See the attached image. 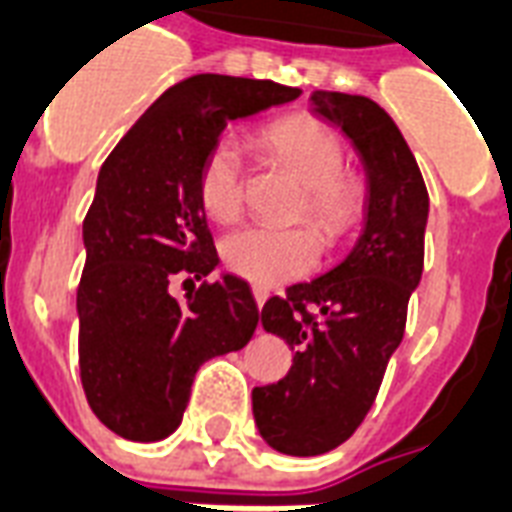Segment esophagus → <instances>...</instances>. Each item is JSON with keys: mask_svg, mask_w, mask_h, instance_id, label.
Masks as SVG:
<instances>
[{"mask_svg": "<svg viewBox=\"0 0 512 512\" xmlns=\"http://www.w3.org/2000/svg\"><path fill=\"white\" fill-rule=\"evenodd\" d=\"M252 295H255L257 309H263V304H266V301H268V290H266V287H252Z\"/></svg>", "mask_w": 512, "mask_h": 512, "instance_id": "34e87169", "label": "esophagus"}]
</instances>
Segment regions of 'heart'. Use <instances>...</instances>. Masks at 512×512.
Segmentation results:
<instances>
[{
	"instance_id": "heart-1",
	"label": "heart",
	"mask_w": 512,
	"mask_h": 512,
	"mask_svg": "<svg viewBox=\"0 0 512 512\" xmlns=\"http://www.w3.org/2000/svg\"><path fill=\"white\" fill-rule=\"evenodd\" d=\"M260 143L304 181L295 219H309L314 227H241L222 241V263L252 285L276 287L306 276L320 263L323 246L318 232L328 246H339L355 233L366 217V184L361 176L344 170V140L325 119L309 113L287 116L263 127ZM244 187V151L233 135H222L200 162V206L214 222H236L244 211Z\"/></svg>"
}]
</instances>
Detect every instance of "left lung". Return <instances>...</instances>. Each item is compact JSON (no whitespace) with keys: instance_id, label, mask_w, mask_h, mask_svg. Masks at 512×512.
<instances>
[{"instance_id":"left-lung-1","label":"left lung","mask_w":512,"mask_h":512,"mask_svg":"<svg viewBox=\"0 0 512 512\" xmlns=\"http://www.w3.org/2000/svg\"><path fill=\"white\" fill-rule=\"evenodd\" d=\"M312 102L361 151L369 206L361 238L339 266L268 298L260 312L263 328L295 352L282 380L252 391L257 429L287 456L339 448L372 410L423 274L429 217L418 162L377 102L342 92H314Z\"/></svg>"}]
</instances>
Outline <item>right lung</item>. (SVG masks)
<instances>
[{
    "label": "right lung",
    "instance_id": "obj_1",
    "mask_svg": "<svg viewBox=\"0 0 512 512\" xmlns=\"http://www.w3.org/2000/svg\"><path fill=\"white\" fill-rule=\"evenodd\" d=\"M298 94L274 81L192 75L154 100L102 162L83 219L78 363L86 401L113 434H173L200 366L252 339L260 314L249 285L206 279L219 257L198 170L227 121ZM176 275L193 287L187 302L169 295Z\"/></svg>",
    "mask_w": 512,
    "mask_h": 512
}]
</instances>
